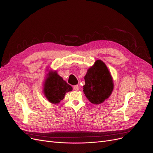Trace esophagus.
<instances>
[{
    "mask_svg": "<svg viewBox=\"0 0 153 153\" xmlns=\"http://www.w3.org/2000/svg\"><path fill=\"white\" fill-rule=\"evenodd\" d=\"M73 89L75 90V91H78V89H79V87H78V86L77 85H74V86L73 87Z\"/></svg>",
    "mask_w": 153,
    "mask_h": 153,
    "instance_id": "34e87169",
    "label": "esophagus"
}]
</instances>
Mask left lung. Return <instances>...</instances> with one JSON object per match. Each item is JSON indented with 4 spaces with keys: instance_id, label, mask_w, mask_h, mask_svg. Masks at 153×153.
<instances>
[{
    "instance_id": "obj_1",
    "label": "left lung",
    "mask_w": 153,
    "mask_h": 153,
    "mask_svg": "<svg viewBox=\"0 0 153 153\" xmlns=\"http://www.w3.org/2000/svg\"><path fill=\"white\" fill-rule=\"evenodd\" d=\"M84 78L85 84L83 91L92 103H102L112 94V78L105 64L101 60L96 61L94 66L88 69Z\"/></svg>"
}]
</instances>
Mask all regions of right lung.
Listing matches in <instances>:
<instances>
[{"label": "right lung", "mask_w": 153, "mask_h": 153, "mask_svg": "<svg viewBox=\"0 0 153 153\" xmlns=\"http://www.w3.org/2000/svg\"><path fill=\"white\" fill-rule=\"evenodd\" d=\"M72 91V87L64 81L56 72L50 73L44 87L45 95L52 103H58L64 98L66 93Z\"/></svg>", "instance_id": "add662e5"}]
</instances>
